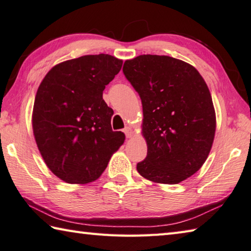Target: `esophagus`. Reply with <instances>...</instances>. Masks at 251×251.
<instances>
[{
	"label": "esophagus",
	"mask_w": 251,
	"mask_h": 251,
	"mask_svg": "<svg viewBox=\"0 0 251 251\" xmlns=\"http://www.w3.org/2000/svg\"><path fill=\"white\" fill-rule=\"evenodd\" d=\"M125 133H126V136L127 137V139H131V137L133 136V129L131 126H126L125 129Z\"/></svg>",
	"instance_id": "34e87169"
}]
</instances>
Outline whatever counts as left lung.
<instances>
[{
    "mask_svg": "<svg viewBox=\"0 0 251 251\" xmlns=\"http://www.w3.org/2000/svg\"><path fill=\"white\" fill-rule=\"evenodd\" d=\"M124 74L143 106L147 156L137 163V172L154 183L186 180L207 160L216 134L207 83L194 66L166 55L127 59Z\"/></svg>",
    "mask_w": 251,
    "mask_h": 251,
    "instance_id": "1",
    "label": "left lung"
}]
</instances>
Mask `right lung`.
<instances>
[{
	"label": "right lung",
	"instance_id": "obj_1",
	"mask_svg": "<svg viewBox=\"0 0 251 251\" xmlns=\"http://www.w3.org/2000/svg\"><path fill=\"white\" fill-rule=\"evenodd\" d=\"M122 63L108 54L84 55L55 65L40 83L33 135L45 165L61 181H96L124 144L125 133L112 131L114 110L103 100Z\"/></svg>",
	"mask_w": 251,
	"mask_h": 251
}]
</instances>
